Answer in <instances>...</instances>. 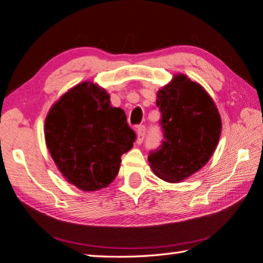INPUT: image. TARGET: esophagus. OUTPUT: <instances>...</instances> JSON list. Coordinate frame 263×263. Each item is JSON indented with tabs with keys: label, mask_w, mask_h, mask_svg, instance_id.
I'll use <instances>...</instances> for the list:
<instances>
[{
	"label": "esophagus",
	"mask_w": 263,
	"mask_h": 263,
	"mask_svg": "<svg viewBox=\"0 0 263 263\" xmlns=\"http://www.w3.org/2000/svg\"><path fill=\"white\" fill-rule=\"evenodd\" d=\"M145 135H146V126L145 125H139L138 130H137V141H138V144L143 143Z\"/></svg>",
	"instance_id": "obj_1"
}]
</instances>
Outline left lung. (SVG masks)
<instances>
[{"label": "left lung", "instance_id": "8db88e82", "mask_svg": "<svg viewBox=\"0 0 263 263\" xmlns=\"http://www.w3.org/2000/svg\"><path fill=\"white\" fill-rule=\"evenodd\" d=\"M157 106L164 140L149 151V166L162 180L180 182L210 160L221 133V119L206 91L184 74L174 76L159 90Z\"/></svg>", "mask_w": 263, "mask_h": 263}]
</instances>
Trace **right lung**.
<instances>
[{
	"mask_svg": "<svg viewBox=\"0 0 263 263\" xmlns=\"http://www.w3.org/2000/svg\"><path fill=\"white\" fill-rule=\"evenodd\" d=\"M136 132L104 89L84 82L58 101L45 120V141L58 170L83 191H97L118 174Z\"/></svg>",
	"mask_w": 263,
	"mask_h": 263,
	"instance_id": "1",
	"label": "right lung"
}]
</instances>
